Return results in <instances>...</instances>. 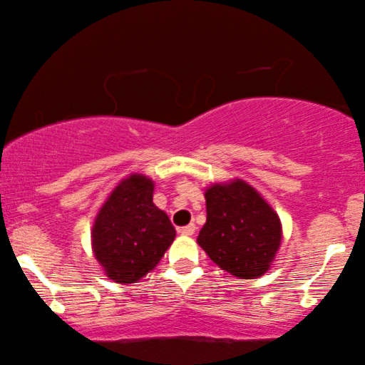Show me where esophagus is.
Instances as JSON below:
<instances>
[{"mask_svg":"<svg viewBox=\"0 0 365 365\" xmlns=\"http://www.w3.org/2000/svg\"><path fill=\"white\" fill-rule=\"evenodd\" d=\"M179 232H181L182 236H192V234L196 232V226H194V224H187V226L179 229Z\"/></svg>","mask_w":365,"mask_h":365,"instance_id":"obj_1","label":"esophagus"}]
</instances>
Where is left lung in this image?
Masks as SVG:
<instances>
[{
	"label": "left lung",
	"mask_w": 365,
	"mask_h": 365,
	"mask_svg": "<svg viewBox=\"0 0 365 365\" xmlns=\"http://www.w3.org/2000/svg\"><path fill=\"white\" fill-rule=\"evenodd\" d=\"M207 219L197 236L211 261L234 277L256 279L269 271L282 229L274 209L244 181L206 191Z\"/></svg>",
	"instance_id": "obj_1"
}]
</instances>
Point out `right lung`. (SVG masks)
Masks as SVG:
<instances>
[{"instance_id": "right-lung-1", "label": "right lung", "mask_w": 365, "mask_h": 365, "mask_svg": "<svg viewBox=\"0 0 365 365\" xmlns=\"http://www.w3.org/2000/svg\"><path fill=\"white\" fill-rule=\"evenodd\" d=\"M153 189L151 179L133 174L118 184L94 221V256L114 282L146 276L176 237L168 214L154 206Z\"/></svg>"}]
</instances>
